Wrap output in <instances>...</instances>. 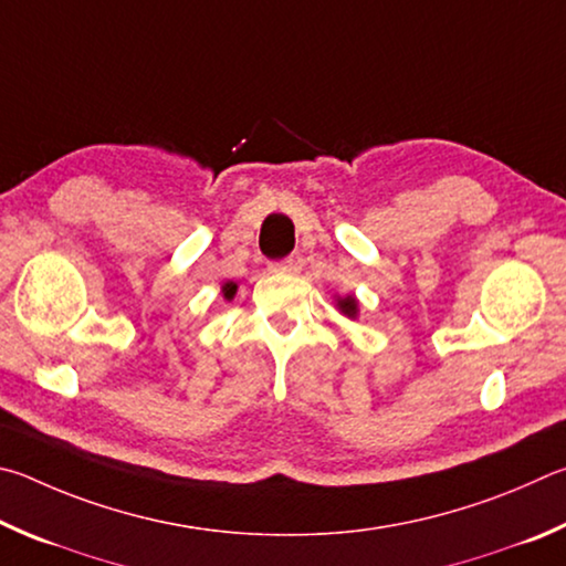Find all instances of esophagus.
Here are the masks:
<instances>
[{
	"label": "esophagus",
	"mask_w": 566,
	"mask_h": 566,
	"mask_svg": "<svg viewBox=\"0 0 566 566\" xmlns=\"http://www.w3.org/2000/svg\"><path fill=\"white\" fill-rule=\"evenodd\" d=\"M268 271H271V273H293L295 261H293V258H283V261H271V263H268Z\"/></svg>",
	"instance_id": "34e87169"
}]
</instances>
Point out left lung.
Wrapping results in <instances>:
<instances>
[{"mask_svg": "<svg viewBox=\"0 0 566 566\" xmlns=\"http://www.w3.org/2000/svg\"><path fill=\"white\" fill-rule=\"evenodd\" d=\"M338 308L348 315V318H355V315H358V301L353 298V295H348V298H340L338 301Z\"/></svg>", "mask_w": 566, "mask_h": 566, "instance_id": "left-lung-1", "label": "left lung"}]
</instances>
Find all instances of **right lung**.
I'll return each instance as SVG.
<instances>
[{"instance_id":"add662e5","label":"right lung","mask_w":566,"mask_h":566,"mask_svg":"<svg viewBox=\"0 0 566 566\" xmlns=\"http://www.w3.org/2000/svg\"><path fill=\"white\" fill-rule=\"evenodd\" d=\"M235 289H238V285H235V283H226V285H223V295H226V298H228V301H231V298H233V293H235Z\"/></svg>"}]
</instances>
